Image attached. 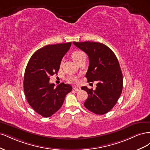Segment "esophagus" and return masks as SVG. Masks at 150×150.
I'll use <instances>...</instances> for the list:
<instances>
[{
  "instance_id": "34e87169",
  "label": "esophagus",
  "mask_w": 150,
  "mask_h": 150,
  "mask_svg": "<svg viewBox=\"0 0 150 150\" xmlns=\"http://www.w3.org/2000/svg\"><path fill=\"white\" fill-rule=\"evenodd\" d=\"M73 89L76 91H79L81 90V88L79 87V86H74Z\"/></svg>"
}]
</instances>
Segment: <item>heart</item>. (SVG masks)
<instances>
[{
    "mask_svg": "<svg viewBox=\"0 0 150 150\" xmlns=\"http://www.w3.org/2000/svg\"><path fill=\"white\" fill-rule=\"evenodd\" d=\"M71 57L76 63H78L81 60H82L83 59L86 58V54L84 52L81 51H75L71 54ZM62 61L60 62V67H61L62 66ZM67 81L68 82L72 84H76L78 83L79 81V77L76 76H70L67 78Z\"/></svg>",
    "mask_w": 150,
    "mask_h": 150,
    "instance_id": "heart-1",
    "label": "heart"
}]
</instances>
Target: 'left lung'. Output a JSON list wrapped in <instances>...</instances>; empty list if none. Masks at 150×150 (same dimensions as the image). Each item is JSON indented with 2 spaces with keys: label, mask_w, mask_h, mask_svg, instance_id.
Returning a JSON list of instances; mask_svg holds the SVG:
<instances>
[{
  "label": "left lung",
  "mask_w": 150,
  "mask_h": 150,
  "mask_svg": "<svg viewBox=\"0 0 150 150\" xmlns=\"http://www.w3.org/2000/svg\"><path fill=\"white\" fill-rule=\"evenodd\" d=\"M88 54L89 60L86 78L88 82L96 81V89L83 86L88 98L84 106L96 115H104L115 106L122 89V74L118 60L112 50L100 42H73Z\"/></svg>",
  "instance_id": "obj_1"
}]
</instances>
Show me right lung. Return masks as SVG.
Listing matches in <instances>:
<instances>
[{"label":"right lung","instance_id":"1","mask_svg":"<svg viewBox=\"0 0 150 150\" xmlns=\"http://www.w3.org/2000/svg\"><path fill=\"white\" fill-rule=\"evenodd\" d=\"M71 42L47 45L35 51L25 70L24 91L29 105L40 115L48 117L57 112L72 86L62 83L55 87L49 77L57 74L62 57Z\"/></svg>","mask_w":150,"mask_h":150}]
</instances>
